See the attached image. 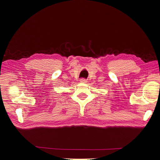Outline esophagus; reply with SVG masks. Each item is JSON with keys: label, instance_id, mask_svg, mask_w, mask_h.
<instances>
[{"label": "esophagus", "instance_id": "34e87169", "mask_svg": "<svg viewBox=\"0 0 160 160\" xmlns=\"http://www.w3.org/2000/svg\"><path fill=\"white\" fill-rule=\"evenodd\" d=\"M80 82H86L87 80L85 79H84V78H82V79L80 80Z\"/></svg>", "mask_w": 160, "mask_h": 160}]
</instances>
